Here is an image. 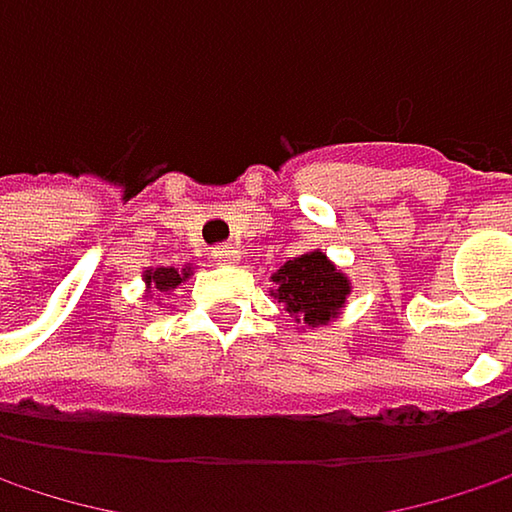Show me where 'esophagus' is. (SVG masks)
<instances>
[{
  "instance_id": "1",
  "label": "esophagus",
  "mask_w": 512,
  "mask_h": 512,
  "mask_svg": "<svg viewBox=\"0 0 512 512\" xmlns=\"http://www.w3.org/2000/svg\"><path fill=\"white\" fill-rule=\"evenodd\" d=\"M237 257H240V252L234 246H216L213 249V260L216 263H237Z\"/></svg>"
}]
</instances>
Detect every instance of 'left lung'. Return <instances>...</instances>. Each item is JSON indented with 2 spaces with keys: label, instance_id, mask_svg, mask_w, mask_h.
I'll use <instances>...</instances> for the list:
<instances>
[{
  "label": "left lung",
  "instance_id": "left-lung-1",
  "mask_svg": "<svg viewBox=\"0 0 512 512\" xmlns=\"http://www.w3.org/2000/svg\"><path fill=\"white\" fill-rule=\"evenodd\" d=\"M272 281V296L284 305V311L311 329L329 326L344 311L350 296V278L320 249L287 260Z\"/></svg>",
  "mask_w": 512,
  "mask_h": 512
}]
</instances>
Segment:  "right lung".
Returning <instances> with one entry per match:
<instances>
[{"mask_svg": "<svg viewBox=\"0 0 512 512\" xmlns=\"http://www.w3.org/2000/svg\"><path fill=\"white\" fill-rule=\"evenodd\" d=\"M192 275V266L174 269V266H156V269H145V284L151 293H171L177 284H183Z\"/></svg>", "mask_w": 512, "mask_h": 512, "instance_id": "add662e5", "label": "right lung"}]
</instances>
